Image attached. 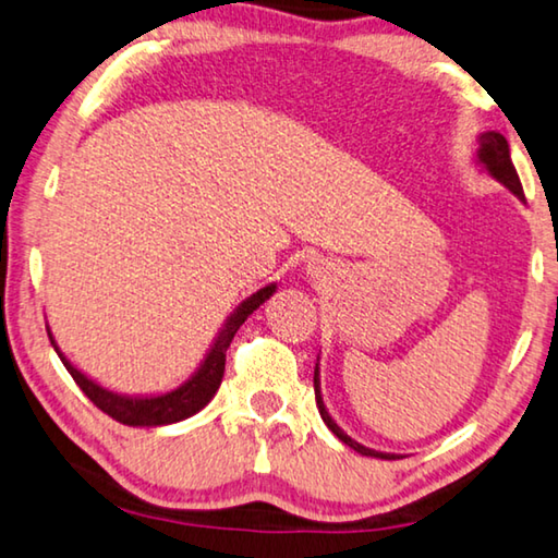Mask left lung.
<instances>
[{
    "label": "left lung",
    "instance_id": "obj_1",
    "mask_svg": "<svg viewBox=\"0 0 558 558\" xmlns=\"http://www.w3.org/2000/svg\"><path fill=\"white\" fill-rule=\"evenodd\" d=\"M478 161L486 167L488 174L494 179H499L501 184H507L509 190L521 196L524 199V186L519 182V174H517V167H513L511 161V151H509V142L504 140V134L499 132H486L478 136ZM314 393H316V407H319V414L324 418V424H327L333 434L339 436L341 441L349 444L351 449L359 451V453H366V457H379V459H397L393 453H381V451H374V449H366L362 444H356L354 439H349V436L341 432V428L333 424V418L329 416L327 407H324L322 401V393H319V376H316V368H314Z\"/></svg>",
    "mask_w": 558,
    "mask_h": 558
}]
</instances>
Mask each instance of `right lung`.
I'll return each mask as SVG.
<instances>
[{
  "label": "right lung",
  "mask_w": 558,
  "mask_h": 558,
  "mask_svg": "<svg viewBox=\"0 0 558 558\" xmlns=\"http://www.w3.org/2000/svg\"><path fill=\"white\" fill-rule=\"evenodd\" d=\"M274 289H277L274 284L264 287L256 291V294L246 299V302L229 316V322L225 324V329H221L217 341H214V347L207 354V359H204L199 372H196L192 379L184 384V387H179L177 391H169V393H165V397H151V399L117 397V393L97 387V384L87 379L82 372H76V368L62 356V351H59L57 347L54 349H57L59 359H62V364L66 366V372H70L72 379L76 381V387L87 393L94 407L105 411L107 416L117 418L119 424H130V426L174 424V422H182V418H190L192 414H196V411L209 404L211 397L219 389L221 376H225L227 349L231 344V339H234L236 329L242 327V324L246 322V316H250L254 308H259V304L267 302V299L274 294ZM51 344H54V339H51Z\"/></svg>",
  "instance_id": "right-lung-1"
}]
</instances>
